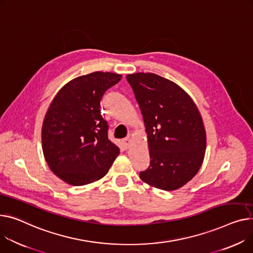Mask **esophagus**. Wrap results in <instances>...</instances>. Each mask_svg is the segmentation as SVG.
Here are the masks:
<instances>
[{
    "instance_id": "obj_1",
    "label": "esophagus",
    "mask_w": 253,
    "mask_h": 253,
    "mask_svg": "<svg viewBox=\"0 0 253 253\" xmlns=\"http://www.w3.org/2000/svg\"><path fill=\"white\" fill-rule=\"evenodd\" d=\"M123 144H124V146H125L126 148H129V147L131 146L132 141H131L130 136H128V137H126V138H124V139H123Z\"/></svg>"
}]
</instances>
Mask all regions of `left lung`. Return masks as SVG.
Returning a JSON list of instances; mask_svg holds the SVG:
<instances>
[{"label": "left lung", "mask_w": 253, "mask_h": 253, "mask_svg": "<svg viewBox=\"0 0 253 253\" xmlns=\"http://www.w3.org/2000/svg\"><path fill=\"white\" fill-rule=\"evenodd\" d=\"M139 105L150 157L140 179L172 191L189 182L203 165L207 133L190 95L175 82L154 73L126 76Z\"/></svg>", "instance_id": "obj_1"}]
</instances>
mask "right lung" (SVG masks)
Returning a JSON list of instances; mask_svg holds the SVG:
<instances>
[{
  "label": "right lung",
  "mask_w": 253,
  "mask_h": 253,
  "mask_svg": "<svg viewBox=\"0 0 253 253\" xmlns=\"http://www.w3.org/2000/svg\"><path fill=\"white\" fill-rule=\"evenodd\" d=\"M121 74L93 72L66 83L50 103L42 123V151L52 172L82 186L102 179L120 154L108 138L100 99Z\"/></svg>",
  "instance_id": "obj_1"
}]
</instances>
